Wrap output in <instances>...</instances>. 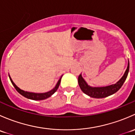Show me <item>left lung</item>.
<instances>
[{
	"label": "left lung",
	"mask_w": 135,
	"mask_h": 135,
	"mask_svg": "<svg viewBox=\"0 0 135 135\" xmlns=\"http://www.w3.org/2000/svg\"><path fill=\"white\" fill-rule=\"evenodd\" d=\"M129 70V62H128L127 68L125 72V74L116 84L109 85V86L102 87V88H92V87H90L87 84V83L84 80L81 74H80L78 76L79 86L84 93L88 95V96L91 97L97 98V99L107 97L116 93L122 88L123 83L126 81L127 77Z\"/></svg>",
	"instance_id": "obj_1"
}]
</instances>
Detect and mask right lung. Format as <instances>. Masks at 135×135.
<instances>
[{"label":"right lung","mask_w":135,"mask_h":135,"mask_svg":"<svg viewBox=\"0 0 135 135\" xmlns=\"http://www.w3.org/2000/svg\"><path fill=\"white\" fill-rule=\"evenodd\" d=\"M9 79H10L11 82H12V84H13V87H14L15 89L17 90V91L19 93H20L21 95H23V96L27 98V99H32V100H44V99H47V98L50 97H51L53 94H54L57 90L58 88H59V86L60 85V83H61V78H62V76H61V78H60L59 81H58L57 85H55V87L52 89V90H51L50 91L47 92V93H30V92H27V91H23V90H21V89H20L18 87L16 86V85L13 82V81L12 80V79H11L10 76H9Z\"/></svg>","instance_id":"obj_1"}]
</instances>
